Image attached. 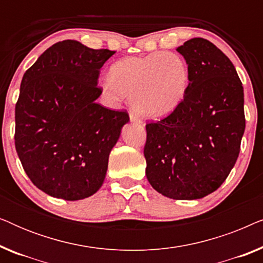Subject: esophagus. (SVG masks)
<instances>
[{
    "mask_svg": "<svg viewBox=\"0 0 263 263\" xmlns=\"http://www.w3.org/2000/svg\"><path fill=\"white\" fill-rule=\"evenodd\" d=\"M129 117H130L132 123H135V124H141L142 123L141 118H140L138 115L134 114V112H130V115H129Z\"/></svg>",
    "mask_w": 263,
    "mask_h": 263,
    "instance_id": "1",
    "label": "esophagus"
}]
</instances>
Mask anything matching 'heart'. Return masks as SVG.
I'll return each instance as SVG.
<instances>
[{"instance_id": "obj_1", "label": "heart", "mask_w": 263, "mask_h": 263, "mask_svg": "<svg viewBox=\"0 0 263 263\" xmlns=\"http://www.w3.org/2000/svg\"><path fill=\"white\" fill-rule=\"evenodd\" d=\"M104 88L132 99V105L147 118L170 114L184 99L189 86L188 64L177 53L153 52L124 57L111 64Z\"/></svg>"}]
</instances>
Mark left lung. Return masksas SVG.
Returning <instances> with one entry per match:
<instances>
[{
  "instance_id": "left-lung-1",
  "label": "left lung",
  "mask_w": 263,
  "mask_h": 263,
  "mask_svg": "<svg viewBox=\"0 0 263 263\" xmlns=\"http://www.w3.org/2000/svg\"><path fill=\"white\" fill-rule=\"evenodd\" d=\"M189 68L182 103L167 117L146 124L143 154L149 184L174 200L202 199L235 166L246 129L242 82L213 43L193 38L178 46Z\"/></svg>"
}]
</instances>
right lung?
<instances>
[{"instance_id":"obj_1","label":"right lung","mask_w":263,"mask_h":263,"mask_svg":"<svg viewBox=\"0 0 263 263\" xmlns=\"http://www.w3.org/2000/svg\"><path fill=\"white\" fill-rule=\"evenodd\" d=\"M115 51L78 41L45 50L24 74L15 105V148L32 183L50 196L82 200L98 192L111 149L129 122L96 102L100 68Z\"/></svg>"}]
</instances>
